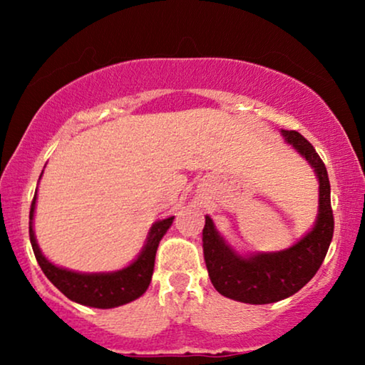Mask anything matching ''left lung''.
I'll return each mask as SVG.
<instances>
[{
  "label": "left lung",
  "instance_id": "1",
  "mask_svg": "<svg viewBox=\"0 0 365 365\" xmlns=\"http://www.w3.org/2000/svg\"><path fill=\"white\" fill-rule=\"evenodd\" d=\"M284 141L296 149L314 169L319 181L316 222L291 247L276 252L242 254L217 231L206 216L202 229L204 261L212 286L224 297L244 304H271L291 297L319 271L331 246L334 216L327 169L316 149L297 131L281 129Z\"/></svg>",
  "mask_w": 365,
  "mask_h": 365
}]
</instances>
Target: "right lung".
Instances as JSON below:
<instances>
[{
	"label": "right lung",
	"mask_w": 365,
	"mask_h": 365,
	"mask_svg": "<svg viewBox=\"0 0 365 365\" xmlns=\"http://www.w3.org/2000/svg\"><path fill=\"white\" fill-rule=\"evenodd\" d=\"M43 176V173H41ZM39 176V179H41ZM36 196L34 194L31 211H29V241H31L34 256L49 281L56 286L68 299L81 306L96 309H113L124 306V304L136 301L141 297L151 284L154 259L156 251L164 234L171 227L174 216L159 219L151 226L146 241L138 257L126 267L118 269L113 272H78L71 269L59 267L53 264L48 257H44L41 249L38 246L34 236V209H36Z\"/></svg>",
	"instance_id": "right-lung-1"
}]
</instances>
